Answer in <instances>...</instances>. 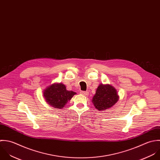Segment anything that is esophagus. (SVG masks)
I'll return each mask as SVG.
<instances>
[{
	"label": "esophagus",
	"mask_w": 160,
	"mask_h": 160,
	"mask_svg": "<svg viewBox=\"0 0 160 160\" xmlns=\"http://www.w3.org/2000/svg\"><path fill=\"white\" fill-rule=\"evenodd\" d=\"M81 94L84 95V96H88L89 95V92L88 91H81Z\"/></svg>",
	"instance_id": "1"
}]
</instances>
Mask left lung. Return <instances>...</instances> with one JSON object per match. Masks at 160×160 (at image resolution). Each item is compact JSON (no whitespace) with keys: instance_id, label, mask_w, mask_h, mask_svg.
Listing matches in <instances>:
<instances>
[{"instance_id":"obj_1","label":"left lung","mask_w":160,"mask_h":160,"mask_svg":"<svg viewBox=\"0 0 160 160\" xmlns=\"http://www.w3.org/2000/svg\"><path fill=\"white\" fill-rule=\"evenodd\" d=\"M118 100L116 89L108 84H100L92 99V103L99 110L113 106Z\"/></svg>"}]
</instances>
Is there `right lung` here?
I'll return each mask as SVG.
<instances>
[{
  "label": "right lung",
  "mask_w": 160,
  "mask_h": 160,
  "mask_svg": "<svg viewBox=\"0 0 160 160\" xmlns=\"http://www.w3.org/2000/svg\"><path fill=\"white\" fill-rule=\"evenodd\" d=\"M76 92L67 91L66 86L61 84H53L43 92L47 102L54 108H61L71 99Z\"/></svg>",
  "instance_id": "add662e5"
}]
</instances>
